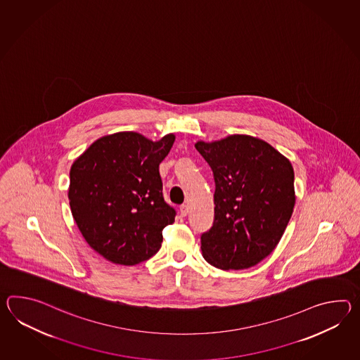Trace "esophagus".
I'll return each instance as SVG.
<instances>
[{
  "label": "esophagus",
  "mask_w": 360,
  "mask_h": 360,
  "mask_svg": "<svg viewBox=\"0 0 360 360\" xmlns=\"http://www.w3.org/2000/svg\"><path fill=\"white\" fill-rule=\"evenodd\" d=\"M179 213H181V216L186 217L188 214V207L187 205H181L179 207Z\"/></svg>",
  "instance_id": "34e87169"
}]
</instances>
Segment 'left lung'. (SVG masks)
<instances>
[{
	"instance_id": "obj_1",
	"label": "left lung",
	"mask_w": 360,
	"mask_h": 360,
	"mask_svg": "<svg viewBox=\"0 0 360 360\" xmlns=\"http://www.w3.org/2000/svg\"><path fill=\"white\" fill-rule=\"evenodd\" d=\"M196 150L216 182L214 222L201 235L205 261L221 270L259 264L278 245L296 204L290 161L256 136L233 134Z\"/></svg>"
}]
</instances>
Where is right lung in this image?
I'll use <instances>...</instances> for the list:
<instances>
[{
  "mask_svg": "<svg viewBox=\"0 0 360 360\" xmlns=\"http://www.w3.org/2000/svg\"><path fill=\"white\" fill-rule=\"evenodd\" d=\"M176 141L136 131L96 139L70 170L68 199L84 239L112 264L134 266L160 249L176 210L162 198L159 165Z\"/></svg>",
  "mask_w": 360,
  "mask_h": 360,
  "instance_id": "add662e5",
  "label": "right lung"
}]
</instances>
